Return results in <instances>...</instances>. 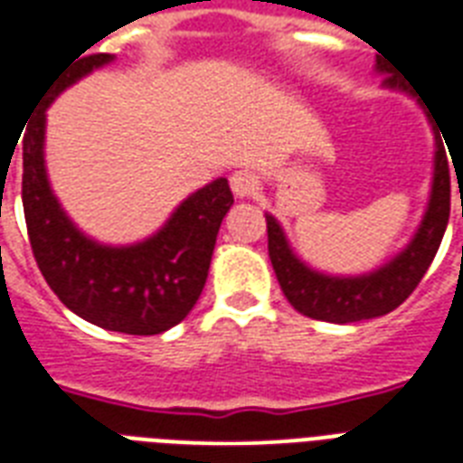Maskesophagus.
Here are the masks:
<instances>
[{
    "instance_id": "esophagus-1",
    "label": "esophagus",
    "mask_w": 463,
    "mask_h": 463,
    "mask_svg": "<svg viewBox=\"0 0 463 463\" xmlns=\"http://www.w3.org/2000/svg\"><path fill=\"white\" fill-rule=\"evenodd\" d=\"M229 183H232V191H234L236 198H250L258 191V175L250 168L234 171Z\"/></svg>"
}]
</instances>
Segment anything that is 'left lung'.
Segmentation results:
<instances>
[{
    "mask_svg": "<svg viewBox=\"0 0 463 463\" xmlns=\"http://www.w3.org/2000/svg\"><path fill=\"white\" fill-rule=\"evenodd\" d=\"M377 70L389 74L384 81L386 86H396V77L389 67L377 62ZM449 164L444 146L437 142L432 193L420 227L399 256L392 258L379 270L357 278H333L311 270L309 265L292 253L278 220L272 214H265L268 253L288 302L304 317L331 324H353L393 311L418 288L442 243L444 229L449 222Z\"/></svg>",
    "mask_w": 463,
    "mask_h": 463,
    "instance_id": "1",
    "label": "left lung"
}]
</instances>
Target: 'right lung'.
I'll list each match as a JSON object with an SVG mask.
<instances>
[{"label": "right lung", "instance_id": "right-lung-1", "mask_svg": "<svg viewBox=\"0 0 463 463\" xmlns=\"http://www.w3.org/2000/svg\"><path fill=\"white\" fill-rule=\"evenodd\" d=\"M110 60L106 52L71 60L43 94L24 135V214L35 263L67 309L106 331L156 335L181 324L198 302L234 195L227 178H217L183 200L156 234L132 246H103L71 224L45 174V109L60 91Z\"/></svg>", "mask_w": 463, "mask_h": 463}]
</instances>
